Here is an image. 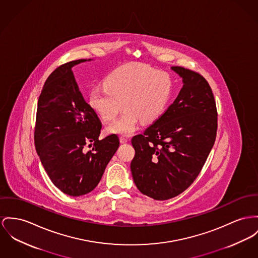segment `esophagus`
<instances>
[{
	"instance_id": "34e87169",
	"label": "esophagus",
	"mask_w": 258,
	"mask_h": 258,
	"mask_svg": "<svg viewBox=\"0 0 258 258\" xmlns=\"http://www.w3.org/2000/svg\"><path fill=\"white\" fill-rule=\"evenodd\" d=\"M119 141H120L121 144H125V143H127V142H128V140H127V138H125V137L119 138Z\"/></svg>"
}]
</instances>
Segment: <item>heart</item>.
I'll list each match as a JSON object with an SVG mask.
<instances>
[{
  "instance_id": "1",
  "label": "heart",
  "mask_w": 258,
  "mask_h": 258,
  "mask_svg": "<svg viewBox=\"0 0 258 258\" xmlns=\"http://www.w3.org/2000/svg\"><path fill=\"white\" fill-rule=\"evenodd\" d=\"M104 88L96 87L89 94V105L104 121L120 117L106 127L108 134L129 136L140 120L150 124L165 111L171 98L170 74L144 63H127L112 70L104 79Z\"/></svg>"
}]
</instances>
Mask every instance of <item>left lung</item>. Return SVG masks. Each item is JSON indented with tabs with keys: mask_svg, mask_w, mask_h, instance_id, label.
I'll return each mask as SVG.
<instances>
[{
	"mask_svg": "<svg viewBox=\"0 0 258 258\" xmlns=\"http://www.w3.org/2000/svg\"><path fill=\"white\" fill-rule=\"evenodd\" d=\"M183 88L163 114L132 138L131 171L138 189L156 201L177 197L202 171L217 134L212 90L200 73L172 67Z\"/></svg>",
	"mask_w": 258,
	"mask_h": 258,
	"instance_id": "obj_1",
	"label": "left lung"
}]
</instances>
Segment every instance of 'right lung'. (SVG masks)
<instances>
[{"label": "right lung", "mask_w": 258, "mask_h": 258, "mask_svg": "<svg viewBox=\"0 0 258 258\" xmlns=\"http://www.w3.org/2000/svg\"><path fill=\"white\" fill-rule=\"evenodd\" d=\"M86 60H71L50 74L38 100L35 123V148L45 170L57 189L72 197L98 186L119 147L116 134L99 140L101 120L74 79L71 68ZM86 146L92 150L86 151Z\"/></svg>", "instance_id": "obj_1"}]
</instances>
